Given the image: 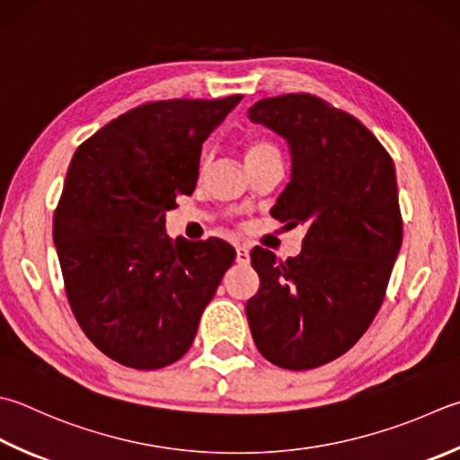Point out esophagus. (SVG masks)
Wrapping results in <instances>:
<instances>
[{
	"instance_id": "obj_1",
	"label": "esophagus",
	"mask_w": 460,
	"mask_h": 460,
	"mask_svg": "<svg viewBox=\"0 0 460 460\" xmlns=\"http://www.w3.org/2000/svg\"><path fill=\"white\" fill-rule=\"evenodd\" d=\"M236 262L242 266L250 262V252L246 246H236Z\"/></svg>"
}]
</instances>
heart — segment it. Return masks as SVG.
Segmentation results:
<instances>
[{"label":"heart","mask_w":460,"mask_h":460,"mask_svg":"<svg viewBox=\"0 0 460 460\" xmlns=\"http://www.w3.org/2000/svg\"><path fill=\"white\" fill-rule=\"evenodd\" d=\"M264 158H280L279 144L270 137H254L244 146V160L246 164H252Z\"/></svg>","instance_id":"1"}]
</instances>
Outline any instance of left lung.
Returning a JSON list of instances; mask_svg holds the SVG:
<instances>
[{
	"label": "left lung",
	"instance_id": "obj_1",
	"mask_svg": "<svg viewBox=\"0 0 460 460\" xmlns=\"http://www.w3.org/2000/svg\"><path fill=\"white\" fill-rule=\"evenodd\" d=\"M248 118L288 140L292 178L272 216L306 226L296 258L250 252L260 276L250 332L272 365L310 370L349 352L383 306L402 244L394 164L365 124L318 95L264 98Z\"/></svg>",
	"mask_w": 460,
	"mask_h": 460
}]
</instances>
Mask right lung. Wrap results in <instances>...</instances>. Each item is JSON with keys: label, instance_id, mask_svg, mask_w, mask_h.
Returning a JSON list of instances; mask_svg holds the SVG:
<instances>
[{"label": "right lung", "instance_id": "obj_1", "mask_svg": "<svg viewBox=\"0 0 460 460\" xmlns=\"http://www.w3.org/2000/svg\"><path fill=\"white\" fill-rule=\"evenodd\" d=\"M242 100L142 103L75 150L54 214V242L77 324L119 365L180 360L236 258L228 242L172 240L166 212L192 194L202 144Z\"/></svg>", "mask_w": 460, "mask_h": 460}]
</instances>
